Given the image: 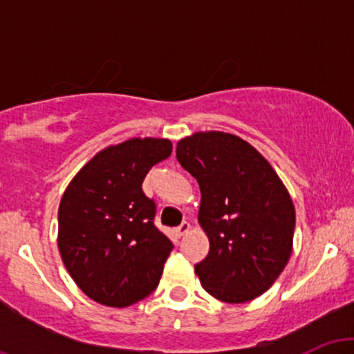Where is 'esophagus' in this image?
<instances>
[{
	"label": "esophagus",
	"mask_w": 354,
	"mask_h": 354,
	"mask_svg": "<svg viewBox=\"0 0 354 354\" xmlns=\"http://www.w3.org/2000/svg\"><path fill=\"white\" fill-rule=\"evenodd\" d=\"M191 230V225H189V223L188 221H183L181 223V225L180 226H178V234H180V236H185V234L186 233H188V231Z\"/></svg>",
	"instance_id": "1"
}]
</instances>
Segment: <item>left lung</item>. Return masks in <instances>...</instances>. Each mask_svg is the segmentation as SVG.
<instances>
[{
    "label": "left lung",
    "instance_id": "8db88e82",
    "mask_svg": "<svg viewBox=\"0 0 354 354\" xmlns=\"http://www.w3.org/2000/svg\"><path fill=\"white\" fill-rule=\"evenodd\" d=\"M176 158L201 189L198 221L209 253L194 265L201 286L225 303H246L273 286L293 251L295 205L263 154L223 131L178 141Z\"/></svg>",
    "mask_w": 354,
    "mask_h": 354
}]
</instances>
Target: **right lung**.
Instances as JSON below:
<instances>
[{
    "instance_id": "add662e5",
    "label": "right lung",
    "mask_w": 354,
    "mask_h": 354,
    "mask_svg": "<svg viewBox=\"0 0 354 354\" xmlns=\"http://www.w3.org/2000/svg\"><path fill=\"white\" fill-rule=\"evenodd\" d=\"M173 151L165 138H131L96 153L76 173L58 209V248L93 301L138 303L156 290L173 243L154 226L145 176Z\"/></svg>"
}]
</instances>
